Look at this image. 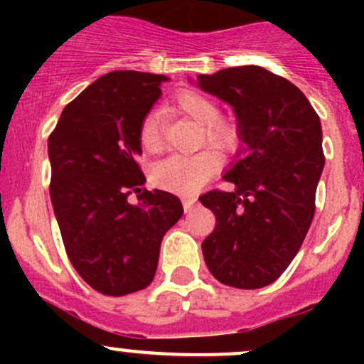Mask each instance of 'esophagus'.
<instances>
[{
	"label": "esophagus",
	"instance_id": "esophagus-1",
	"mask_svg": "<svg viewBox=\"0 0 364 364\" xmlns=\"http://www.w3.org/2000/svg\"><path fill=\"white\" fill-rule=\"evenodd\" d=\"M181 203H183V209H185V213H190L192 211L193 204H196V199H193V197H183Z\"/></svg>",
	"mask_w": 364,
	"mask_h": 364
}]
</instances>
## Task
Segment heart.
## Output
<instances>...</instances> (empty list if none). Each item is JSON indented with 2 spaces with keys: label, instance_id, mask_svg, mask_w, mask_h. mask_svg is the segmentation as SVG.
<instances>
[{
  "label": "heart",
  "instance_id": "1",
  "mask_svg": "<svg viewBox=\"0 0 364 364\" xmlns=\"http://www.w3.org/2000/svg\"><path fill=\"white\" fill-rule=\"evenodd\" d=\"M171 107L196 123L203 124V141L223 153L236 151L241 142V130L229 117L220 116V107L213 98L199 91H183L172 98ZM139 146L148 155L161 151L160 114L151 111L139 124ZM220 159L213 149H203L192 156H168L153 167L151 181L161 190L176 193H192L218 171Z\"/></svg>",
  "mask_w": 364,
  "mask_h": 364
}]
</instances>
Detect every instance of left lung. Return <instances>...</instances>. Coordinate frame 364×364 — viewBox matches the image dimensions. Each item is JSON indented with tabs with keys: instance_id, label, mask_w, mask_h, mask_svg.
Listing matches in <instances>:
<instances>
[{
	"instance_id": "1",
	"label": "left lung",
	"mask_w": 364,
	"mask_h": 364,
	"mask_svg": "<svg viewBox=\"0 0 364 364\" xmlns=\"http://www.w3.org/2000/svg\"><path fill=\"white\" fill-rule=\"evenodd\" d=\"M199 86L236 111L247 148L223 176L232 190L199 197L216 218L203 241L208 269L223 285L273 284L303 245L324 167L318 114L291 80L262 67L199 75Z\"/></svg>"
}]
</instances>
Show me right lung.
Instances as JSON below:
<instances>
[{
    "label": "right lung",
    "mask_w": 364,
    "mask_h": 364,
    "mask_svg": "<svg viewBox=\"0 0 364 364\" xmlns=\"http://www.w3.org/2000/svg\"><path fill=\"white\" fill-rule=\"evenodd\" d=\"M167 80L134 70L105 73L70 102L49 135V192L65 250L104 296L151 284L161 240L183 215L176 196L142 188L139 165V124ZM132 193L139 205L127 200Z\"/></svg>",
    "instance_id": "add662e5"
}]
</instances>
